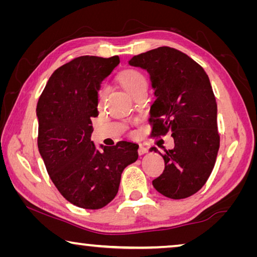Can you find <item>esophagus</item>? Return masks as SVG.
Instances as JSON below:
<instances>
[{"mask_svg":"<svg viewBox=\"0 0 257 257\" xmlns=\"http://www.w3.org/2000/svg\"><path fill=\"white\" fill-rule=\"evenodd\" d=\"M147 152V147L145 146V145H139V147H138V154L139 155H143V154H145Z\"/></svg>","mask_w":257,"mask_h":257,"instance_id":"obj_1","label":"esophagus"}]
</instances>
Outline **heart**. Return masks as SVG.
Segmentation results:
<instances>
[{
    "label": "heart",
    "instance_id": "heart-1",
    "mask_svg": "<svg viewBox=\"0 0 257 257\" xmlns=\"http://www.w3.org/2000/svg\"><path fill=\"white\" fill-rule=\"evenodd\" d=\"M116 80L119 84L127 90V92L134 97L137 93L143 89H146L147 87V79L145 75L137 69H124L116 76ZM105 97V88L104 86H101L97 90V103L102 104Z\"/></svg>",
    "mask_w": 257,
    "mask_h": 257
}]
</instances>
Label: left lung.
I'll list each match as a JSON object with an SVG mask.
<instances>
[{
  "mask_svg": "<svg viewBox=\"0 0 257 257\" xmlns=\"http://www.w3.org/2000/svg\"><path fill=\"white\" fill-rule=\"evenodd\" d=\"M130 66L149 71L155 89L152 138L172 133L175 149L164 150V170L152 184L163 196L189 197L206 184L214 168L220 135L216 101L205 70L188 55L161 46L135 55Z\"/></svg>",
  "mask_w": 257,
  "mask_h": 257,
  "instance_id": "left-lung-1",
  "label": "left lung"
}]
</instances>
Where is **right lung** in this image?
I'll list each match as a JSON object with an SVG mask.
<instances>
[{"mask_svg": "<svg viewBox=\"0 0 257 257\" xmlns=\"http://www.w3.org/2000/svg\"><path fill=\"white\" fill-rule=\"evenodd\" d=\"M119 62L118 55L72 59L52 73L37 103V145L47 173L68 202L87 210L107 205L123 169L138 159L134 143L121 141L99 152L90 141L99 82Z\"/></svg>", "mask_w": 257, "mask_h": 257, "instance_id": "obj_1", "label": "right lung"}]
</instances>
